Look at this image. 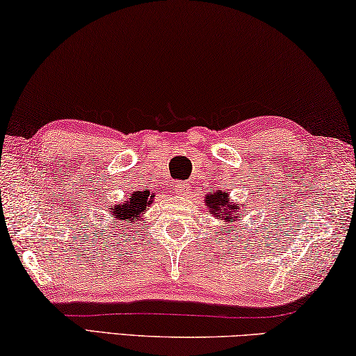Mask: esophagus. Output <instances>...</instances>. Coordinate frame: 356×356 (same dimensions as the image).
I'll return each instance as SVG.
<instances>
[{
  "mask_svg": "<svg viewBox=\"0 0 356 356\" xmlns=\"http://www.w3.org/2000/svg\"><path fill=\"white\" fill-rule=\"evenodd\" d=\"M174 191H176V193H177V195H180V196L188 195V191H190V184H188V182H179V184L174 185Z\"/></svg>",
  "mask_w": 356,
  "mask_h": 356,
  "instance_id": "34e87169",
  "label": "esophagus"
}]
</instances>
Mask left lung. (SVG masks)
Returning <instances> with one entry per match:
<instances>
[{"label":"left lung","mask_w":356,"mask_h":356,"mask_svg":"<svg viewBox=\"0 0 356 356\" xmlns=\"http://www.w3.org/2000/svg\"><path fill=\"white\" fill-rule=\"evenodd\" d=\"M204 202L209 209V212H211L213 217L227 222V228L223 229L225 233L231 234L233 231H236L233 223L241 222L242 212L239 209V204L231 202L228 193H225V191H220V190L211 191V193L206 195Z\"/></svg>","instance_id":"1"}]
</instances>
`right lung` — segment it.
<instances>
[{
    "label": "right lung",
    "mask_w": 356,
    "mask_h": 356,
    "mask_svg": "<svg viewBox=\"0 0 356 356\" xmlns=\"http://www.w3.org/2000/svg\"><path fill=\"white\" fill-rule=\"evenodd\" d=\"M152 198L154 196H150L147 191H134L122 204L111 207L112 222L115 227H120V225L129 227V225H134V222H143L145 211H149V206L152 204Z\"/></svg>",
    "instance_id": "add662e5"
}]
</instances>
